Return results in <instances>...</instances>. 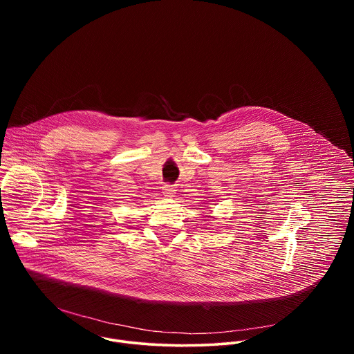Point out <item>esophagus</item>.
Listing matches in <instances>:
<instances>
[{"label":"esophagus","instance_id":"obj_1","mask_svg":"<svg viewBox=\"0 0 354 354\" xmlns=\"http://www.w3.org/2000/svg\"><path fill=\"white\" fill-rule=\"evenodd\" d=\"M162 190H164V196H167V197H172L174 194H175V186L174 185H169V183H167V185H164V187H162Z\"/></svg>","mask_w":354,"mask_h":354}]
</instances>
